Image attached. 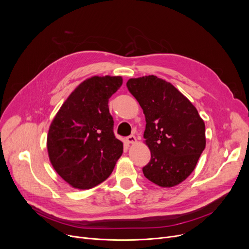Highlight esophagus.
Here are the masks:
<instances>
[{
    "mask_svg": "<svg viewBox=\"0 0 249 249\" xmlns=\"http://www.w3.org/2000/svg\"><path fill=\"white\" fill-rule=\"evenodd\" d=\"M126 141H127V143H129V144H135V143L137 142V139L134 135H130V136L126 137Z\"/></svg>",
    "mask_w": 249,
    "mask_h": 249,
    "instance_id": "obj_1",
    "label": "esophagus"
}]
</instances>
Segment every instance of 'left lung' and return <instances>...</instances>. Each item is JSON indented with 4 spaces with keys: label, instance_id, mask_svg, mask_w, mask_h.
<instances>
[{
    "label": "left lung",
    "instance_id": "1",
    "mask_svg": "<svg viewBox=\"0 0 249 249\" xmlns=\"http://www.w3.org/2000/svg\"><path fill=\"white\" fill-rule=\"evenodd\" d=\"M127 88L145 115L143 137L151 159L143 174L161 188L180 184L206 146L205 123L198 110L171 83L155 75L130 78Z\"/></svg>",
    "mask_w": 249,
    "mask_h": 249
}]
</instances>
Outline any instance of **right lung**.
Wrapping results in <instances>:
<instances>
[{"label":"right lung","instance_id":"1","mask_svg":"<svg viewBox=\"0 0 249 249\" xmlns=\"http://www.w3.org/2000/svg\"><path fill=\"white\" fill-rule=\"evenodd\" d=\"M122 84L121 76L87 78L64 101L50 124L49 160L74 189L89 190L107 179L123 153L108 106Z\"/></svg>","mask_w":249,"mask_h":249}]
</instances>
